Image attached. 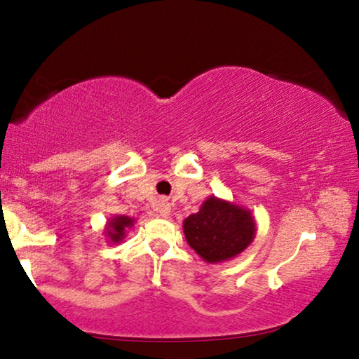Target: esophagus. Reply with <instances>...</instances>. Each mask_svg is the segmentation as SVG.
Listing matches in <instances>:
<instances>
[{"instance_id": "1", "label": "esophagus", "mask_w": 359, "mask_h": 359, "mask_svg": "<svg viewBox=\"0 0 359 359\" xmlns=\"http://www.w3.org/2000/svg\"><path fill=\"white\" fill-rule=\"evenodd\" d=\"M156 209H158V212H160L161 217L168 218L169 215H171V205H169V203H166V201H161L160 204H158Z\"/></svg>"}]
</instances>
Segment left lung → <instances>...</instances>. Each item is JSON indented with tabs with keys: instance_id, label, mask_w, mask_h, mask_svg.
Returning <instances> with one entry per match:
<instances>
[{
	"instance_id": "1",
	"label": "left lung",
	"mask_w": 359,
	"mask_h": 359,
	"mask_svg": "<svg viewBox=\"0 0 359 359\" xmlns=\"http://www.w3.org/2000/svg\"><path fill=\"white\" fill-rule=\"evenodd\" d=\"M185 239L208 263H222L238 257L250 245L257 223L250 210L210 196L196 214L184 220Z\"/></svg>"
}]
</instances>
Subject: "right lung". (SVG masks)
I'll list each match as a JSON object with an SVG mask.
<instances>
[{
    "mask_svg": "<svg viewBox=\"0 0 359 359\" xmlns=\"http://www.w3.org/2000/svg\"><path fill=\"white\" fill-rule=\"evenodd\" d=\"M135 220L126 215H117L109 220L107 226H106V236L109 238V241L112 242V244H118V242L123 241L126 231H128Z\"/></svg>",
    "mask_w": 359,
    "mask_h": 359,
    "instance_id": "right-lung-1",
    "label": "right lung"
}]
</instances>
